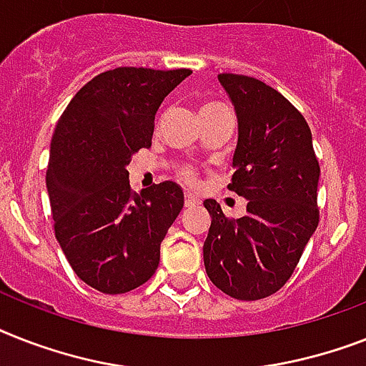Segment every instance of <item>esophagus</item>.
Masks as SVG:
<instances>
[{
    "mask_svg": "<svg viewBox=\"0 0 366 366\" xmlns=\"http://www.w3.org/2000/svg\"><path fill=\"white\" fill-rule=\"evenodd\" d=\"M184 204H186V207H195V204H197V199L193 197V195H189V193H186V199H184Z\"/></svg>",
    "mask_w": 366,
    "mask_h": 366,
    "instance_id": "obj_1",
    "label": "esophagus"
}]
</instances>
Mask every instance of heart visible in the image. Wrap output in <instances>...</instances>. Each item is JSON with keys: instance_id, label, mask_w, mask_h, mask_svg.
<instances>
[{"instance_id": "heart-1", "label": "heart", "mask_w": 366, "mask_h": 366, "mask_svg": "<svg viewBox=\"0 0 366 366\" xmlns=\"http://www.w3.org/2000/svg\"><path fill=\"white\" fill-rule=\"evenodd\" d=\"M209 107H216V105H209ZM209 107H204V109H209ZM182 174H184V178H186V180H192V171H188V169H186Z\"/></svg>"}]
</instances>
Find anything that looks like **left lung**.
Returning a JSON list of instances; mask_svg holds the SVG:
<instances>
[{"label":"left lung","mask_w":366,"mask_h":366,"mask_svg":"<svg viewBox=\"0 0 366 366\" xmlns=\"http://www.w3.org/2000/svg\"><path fill=\"white\" fill-rule=\"evenodd\" d=\"M234 107L239 139L229 189L246 212L227 219L204 201L210 227L204 269L214 286L239 301L265 299L293 274L317 227V165L307 120L280 92L244 75H218Z\"/></svg>","instance_id":"obj_1"}]
</instances>
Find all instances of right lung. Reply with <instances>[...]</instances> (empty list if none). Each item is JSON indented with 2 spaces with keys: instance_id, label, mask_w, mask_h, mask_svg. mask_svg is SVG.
I'll return each instance as SVG.
<instances>
[{
  "instance_id": "right-lung-1",
  "label": "right lung",
  "mask_w": 366,
  "mask_h": 366,
  "mask_svg": "<svg viewBox=\"0 0 366 366\" xmlns=\"http://www.w3.org/2000/svg\"><path fill=\"white\" fill-rule=\"evenodd\" d=\"M189 69L118 67L82 86L50 141L46 192L61 252L80 280L116 295L142 286L184 207L177 182L133 193L127 165L152 144L163 99Z\"/></svg>"
}]
</instances>
